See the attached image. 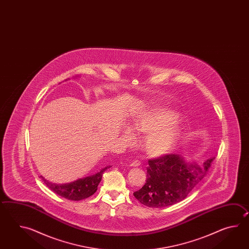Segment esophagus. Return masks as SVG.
<instances>
[{
	"instance_id": "obj_1",
	"label": "esophagus",
	"mask_w": 249,
	"mask_h": 249,
	"mask_svg": "<svg viewBox=\"0 0 249 249\" xmlns=\"http://www.w3.org/2000/svg\"><path fill=\"white\" fill-rule=\"evenodd\" d=\"M131 166L132 167H137V166H140L141 165V161H139V160H133L132 163L130 164Z\"/></svg>"
}]
</instances>
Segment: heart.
Instances as JSON below:
<instances>
[{"mask_svg":"<svg viewBox=\"0 0 249 249\" xmlns=\"http://www.w3.org/2000/svg\"><path fill=\"white\" fill-rule=\"evenodd\" d=\"M175 117V112L167 108L156 107L143 113L133 121L132 128L136 132L147 133L143 140L142 147L148 156H162L168 153L175 146L180 134V127L175 122H170ZM124 135L128 140H131L132 131L125 129Z\"/></svg>","mask_w":249,"mask_h":249,"instance_id":"heart-1","label":"heart"}]
</instances>
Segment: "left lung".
Returning <instances> with one entry per match:
<instances>
[{"label": "left lung", "mask_w": 249, "mask_h": 249, "mask_svg": "<svg viewBox=\"0 0 249 249\" xmlns=\"http://www.w3.org/2000/svg\"><path fill=\"white\" fill-rule=\"evenodd\" d=\"M213 159L203 165L187 164L178 154H166L148 160L147 180L133 196L144 206L165 207L181 201L201 181Z\"/></svg>", "instance_id": "obj_1"}]
</instances>
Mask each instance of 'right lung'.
I'll return each instance as SVG.
<instances>
[{
    "instance_id": "1",
    "label": "right lung",
    "mask_w": 249,
    "mask_h": 249,
    "mask_svg": "<svg viewBox=\"0 0 249 249\" xmlns=\"http://www.w3.org/2000/svg\"><path fill=\"white\" fill-rule=\"evenodd\" d=\"M109 167L110 166H107L96 175L88 176L67 184H55L44 179L42 176L40 177L42 178V181L47 185L48 188L56 194L69 200L79 201L95 193L98 185L101 182L103 172Z\"/></svg>"
}]
</instances>
